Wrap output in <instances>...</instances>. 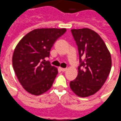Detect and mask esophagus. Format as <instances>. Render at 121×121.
<instances>
[{"instance_id": "34e87169", "label": "esophagus", "mask_w": 121, "mask_h": 121, "mask_svg": "<svg viewBox=\"0 0 121 121\" xmlns=\"http://www.w3.org/2000/svg\"><path fill=\"white\" fill-rule=\"evenodd\" d=\"M60 70H61L62 72H65V71H66V69H63V68H60Z\"/></svg>"}]
</instances>
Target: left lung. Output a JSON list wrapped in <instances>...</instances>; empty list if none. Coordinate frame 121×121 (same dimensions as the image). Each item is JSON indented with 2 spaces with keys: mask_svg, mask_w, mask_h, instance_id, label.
Listing matches in <instances>:
<instances>
[{
  "mask_svg": "<svg viewBox=\"0 0 121 121\" xmlns=\"http://www.w3.org/2000/svg\"><path fill=\"white\" fill-rule=\"evenodd\" d=\"M71 33L78 47L79 65L70 87L77 95L86 97L104 85L111 69V56L104 41L93 30L72 29Z\"/></svg>",
  "mask_w": 121,
  "mask_h": 121,
  "instance_id": "8db88e82",
  "label": "left lung"
}]
</instances>
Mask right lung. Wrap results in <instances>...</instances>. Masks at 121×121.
I'll return each instance as SVG.
<instances>
[{
    "label": "right lung",
    "instance_id": "right-lung-1",
    "mask_svg": "<svg viewBox=\"0 0 121 121\" xmlns=\"http://www.w3.org/2000/svg\"><path fill=\"white\" fill-rule=\"evenodd\" d=\"M65 28H38L26 35L17 44L13 56V66L24 89L35 95L47 91L58 74L45 58Z\"/></svg>",
    "mask_w": 121,
    "mask_h": 121
}]
</instances>
